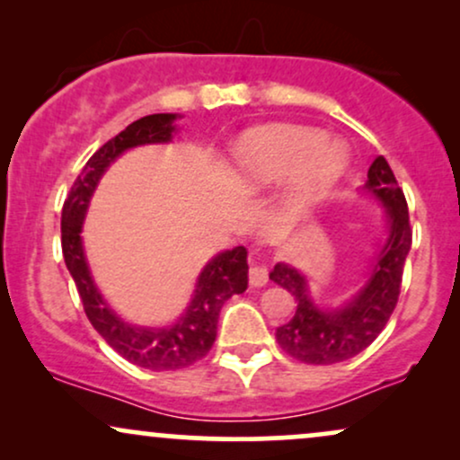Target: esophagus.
<instances>
[{"label":"esophagus","instance_id":"34e87169","mask_svg":"<svg viewBox=\"0 0 460 460\" xmlns=\"http://www.w3.org/2000/svg\"><path fill=\"white\" fill-rule=\"evenodd\" d=\"M248 283H251L252 288H261V285H266L268 283V268L263 266V263L252 260L251 270H248Z\"/></svg>","mask_w":460,"mask_h":460}]
</instances>
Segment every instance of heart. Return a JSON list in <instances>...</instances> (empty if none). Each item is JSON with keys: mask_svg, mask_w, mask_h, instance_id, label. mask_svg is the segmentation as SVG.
Listing matches in <instances>:
<instances>
[{"mask_svg": "<svg viewBox=\"0 0 460 460\" xmlns=\"http://www.w3.org/2000/svg\"><path fill=\"white\" fill-rule=\"evenodd\" d=\"M350 155L344 145L329 140L322 129L303 125H257L229 146L226 172L248 192L289 179L277 209L294 220L318 205L346 175Z\"/></svg>", "mask_w": 460, "mask_h": 460, "instance_id": "obj_1", "label": "heart"}]
</instances>
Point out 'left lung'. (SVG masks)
Listing matches in <instances>:
<instances>
[{"label":"left lung","mask_w":460,"mask_h":460,"mask_svg":"<svg viewBox=\"0 0 460 460\" xmlns=\"http://www.w3.org/2000/svg\"><path fill=\"white\" fill-rule=\"evenodd\" d=\"M361 192L383 208L385 237L374 252L366 279L337 305L318 303L307 274L279 261L270 279L292 294L296 311L277 329L279 346L289 357L314 366H331L357 357L378 337L398 303L406 255L413 231L409 208L387 160L378 155L367 171Z\"/></svg>","instance_id":"1"}]
</instances>
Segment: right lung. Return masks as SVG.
Wrapping results in <instances>:
<instances>
[{
  "label": "right lung",
  "instance_id": "add662e5",
  "mask_svg": "<svg viewBox=\"0 0 460 460\" xmlns=\"http://www.w3.org/2000/svg\"><path fill=\"white\" fill-rule=\"evenodd\" d=\"M181 114H149L128 125L119 136L108 140L79 172L68 199L62 208V255L77 285L79 298L84 303L88 320L94 331L134 366L162 372V369H181L203 358L216 341L218 315L223 305L234 294H242L248 285L246 248L235 246L223 251L199 272L186 307L168 324H136L116 314L112 305L103 296L94 281L86 248H84V220L94 190L108 168L123 153L136 146L168 145L177 134V120Z\"/></svg>",
  "mask_w": 460,
  "mask_h": 460
}]
</instances>
